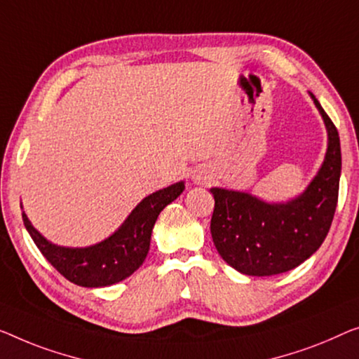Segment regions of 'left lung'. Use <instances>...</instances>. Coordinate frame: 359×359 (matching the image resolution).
Instances as JSON below:
<instances>
[{
  "instance_id": "left-lung-1",
  "label": "left lung",
  "mask_w": 359,
  "mask_h": 359,
  "mask_svg": "<svg viewBox=\"0 0 359 359\" xmlns=\"http://www.w3.org/2000/svg\"><path fill=\"white\" fill-rule=\"evenodd\" d=\"M324 117L329 147L319 174L306 191L287 205H267L248 194L211 189V235L219 255L247 276H274L308 259L327 237L341 170L337 127L311 95Z\"/></svg>"
}]
</instances>
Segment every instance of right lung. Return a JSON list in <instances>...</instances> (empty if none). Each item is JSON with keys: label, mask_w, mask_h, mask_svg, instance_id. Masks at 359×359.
<instances>
[{"label": "right lung", "mask_w": 359, "mask_h": 359, "mask_svg": "<svg viewBox=\"0 0 359 359\" xmlns=\"http://www.w3.org/2000/svg\"><path fill=\"white\" fill-rule=\"evenodd\" d=\"M184 189V184L179 182L147 196L132 211L119 231L104 242L88 248L56 247L35 231L22 212L24 226L41 255L67 280L80 287L112 285L127 279L142 266L148 255L149 240L159 212L174 201Z\"/></svg>", "instance_id": "add662e5"}]
</instances>
